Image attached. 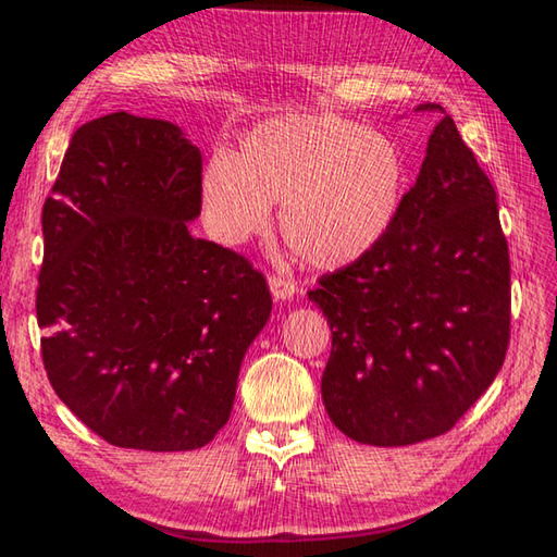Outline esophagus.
<instances>
[{
  "label": "esophagus",
  "instance_id": "1",
  "mask_svg": "<svg viewBox=\"0 0 557 557\" xmlns=\"http://www.w3.org/2000/svg\"><path fill=\"white\" fill-rule=\"evenodd\" d=\"M268 285H270L272 297L280 301H287L297 295V282L287 275H270Z\"/></svg>",
  "mask_w": 557,
  "mask_h": 557
}]
</instances>
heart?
<instances>
[{"mask_svg":"<svg viewBox=\"0 0 557 557\" xmlns=\"http://www.w3.org/2000/svg\"><path fill=\"white\" fill-rule=\"evenodd\" d=\"M408 166L381 132L334 115H280L215 154L201 174V203L215 240L265 233L272 203L289 250L312 268L351 265L398 219Z\"/></svg>","mask_w":557,"mask_h":557,"instance_id":"1","label":"heart"}]
</instances>
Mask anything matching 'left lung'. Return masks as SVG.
Masks as SVG:
<instances>
[{"label":"left lung","mask_w":557,"mask_h":557,"mask_svg":"<svg viewBox=\"0 0 557 557\" xmlns=\"http://www.w3.org/2000/svg\"><path fill=\"white\" fill-rule=\"evenodd\" d=\"M414 110L442 117L393 228L309 292L332 329L324 408L346 437L373 447L455 428L502 371L511 332L494 186L445 110Z\"/></svg>","instance_id":"8db88e82"}]
</instances>
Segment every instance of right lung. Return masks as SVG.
<instances>
[{"label":"right lung","instance_id":"right-lung-1","mask_svg":"<svg viewBox=\"0 0 557 557\" xmlns=\"http://www.w3.org/2000/svg\"><path fill=\"white\" fill-rule=\"evenodd\" d=\"M199 213V147L174 122L129 112L75 129L44 203L46 373L75 418L115 447L209 445L270 319L265 277L188 233Z\"/></svg>","mask_w":557,"mask_h":557}]
</instances>
